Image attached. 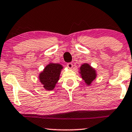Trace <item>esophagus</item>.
Segmentation results:
<instances>
[{
	"label": "esophagus",
	"instance_id": "obj_1",
	"mask_svg": "<svg viewBox=\"0 0 132 132\" xmlns=\"http://www.w3.org/2000/svg\"><path fill=\"white\" fill-rule=\"evenodd\" d=\"M67 67L69 68H71L73 67V64L71 62H68L67 64Z\"/></svg>",
	"mask_w": 132,
	"mask_h": 132
}]
</instances>
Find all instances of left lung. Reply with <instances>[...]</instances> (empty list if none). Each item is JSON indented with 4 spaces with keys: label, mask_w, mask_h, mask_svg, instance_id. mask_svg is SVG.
Here are the masks:
<instances>
[{
    "label": "left lung",
    "mask_w": 132,
    "mask_h": 132,
    "mask_svg": "<svg viewBox=\"0 0 132 132\" xmlns=\"http://www.w3.org/2000/svg\"><path fill=\"white\" fill-rule=\"evenodd\" d=\"M80 73L82 79L87 85H90L96 77L95 70L88 64H83L80 67Z\"/></svg>",
    "instance_id": "obj_1"
}]
</instances>
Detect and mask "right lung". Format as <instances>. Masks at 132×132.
Returning a JSON list of instances; mask_svg holds the SVG:
<instances>
[{
	"label": "right lung",
	"mask_w": 132,
	"mask_h": 132,
	"mask_svg": "<svg viewBox=\"0 0 132 132\" xmlns=\"http://www.w3.org/2000/svg\"><path fill=\"white\" fill-rule=\"evenodd\" d=\"M62 65L50 63L46 67L44 71L39 75V80L47 90H52L59 80Z\"/></svg>",
	"instance_id": "obj_1"
}]
</instances>
